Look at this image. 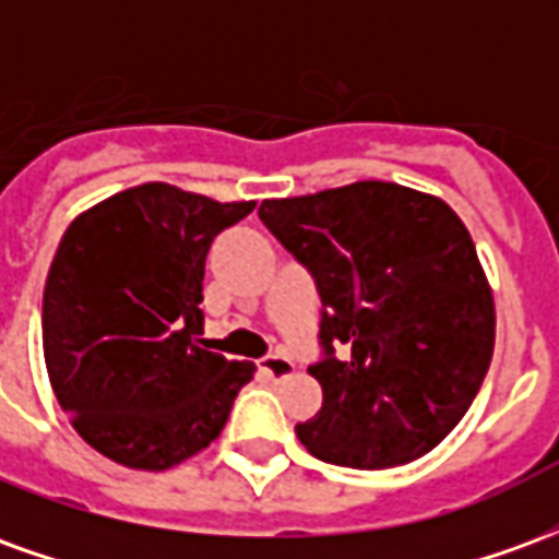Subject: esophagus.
Masks as SVG:
<instances>
[{
    "label": "esophagus",
    "instance_id": "esophagus-1",
    "mask_svg": "<svg viewBox=\"0 0 559 559\" xmlns=\"http://www.w3.org/2000/svg\"><path fill=\"white\" fill-rule=\"evenodd\" d=\"M260 371L269 377V380H284V377H290L296 371V365L287 353H269L260 359Z\"/></svg>",
    "mask_w": 559,
    "mask_h": 559
}]
</instances>
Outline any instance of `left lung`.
Listing matches in <instances>:
<instances>
[{
	"mask_svg": "<svg viewBox=\"0 0 559 559\" xmlns=\"http://www.w3.org/2000/svg\"><path fill=\"white\" fill-rule=\"evenodd\" d=\"M257 215L323 302V359L308 368L323 407L296 425L299 443L359 469L431 452L464 419L493 353L491 284L464 221L440 197L374 179L263 200Z\"/></svg>",
	"mask_w": 559,
	"mask_h": 559,
	"instance_id": "left-lung-1",
	"label": "left lung"
}]
</instances>
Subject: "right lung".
Listing matches in <instances>:
<instances>
[{"label":"right lung","mask_w":559,"mask_h":559,"mask_svg":"<svg viewBox=\"0 0 559 559\" xmlns=\"http://www.w3.org/2000/svg\"><path fill=\"white\" fill-rule=\"evenodd\" d=\"M251 209L146 182L71 221L44 284V362L59 407L104 457L152 473L182 464L254 377V362L197 338L209 245Z\"/></svg>","instance_id":"obj_1"}]
</instances>
